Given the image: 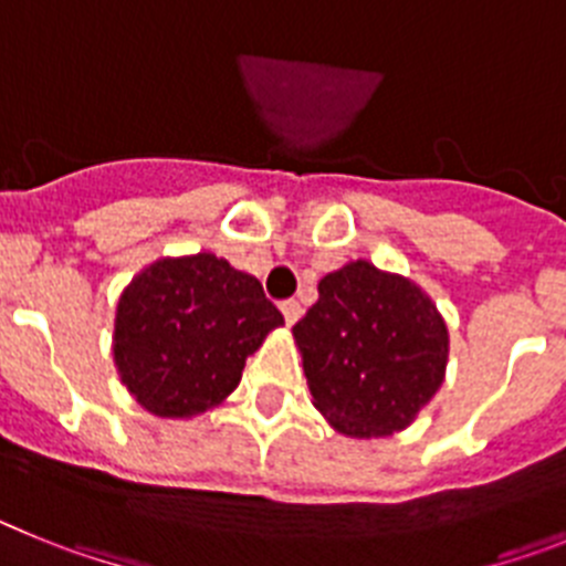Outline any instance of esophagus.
Listing matches in <instances>:
<instances>
[{
	"label": "esophagus",
	"mask_w": 566,
	"mask_h": 566,
	"mask_svg": "<svg viewBox=\"0 0 566 566\" xmlns=\"http://www.w3.org/2000/svg\"><path fill=\"white\" fill-rule=\"evenodd\" d=\"M280 312L286 317V326H294L300 319V314H303V306H300L297 300H283V303H280Z\"/></svg>",
	"instance_id": "34e87169"
}]
</instances>
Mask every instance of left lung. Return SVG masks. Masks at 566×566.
Returning <instances> with one entry per match:
<instances>
[{"mask_svg":"<svg viewBox=\"0 0 566 566\" xmlns=\"http://www.w3.org/2000/svg\"><path fill=\"white\" fill-rule=\"evenodd\" d=\"M317 292L292 328L314 408L354 439L408 428L444 379L442 314L417 283L368 260L326 274Z\"/></svg>","mask_w":566,"mask_h":566,"instance_id":"1","label":"left lung"}]
</instances>
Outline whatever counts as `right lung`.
I'll use <instances>...</instances> for the list:
<instances>
[{
    "instance_id": "obj_1",
    "label": "right lung",
    "mask_w": 566,
    "mask_h": 566,
    "mask_svg": "<svg viewBox=\"0 0 566 566\" xmlns=\"http://www.w3.org/2000/svg\"><path fill=\"white\" fill-rule=\"evenodd\" d=\"M277 326L283 314L252 274L212 252L161 258L118 297L115 368L155 417H198L238 388L247 357Z\"/></svg>"
}]
</instances>
